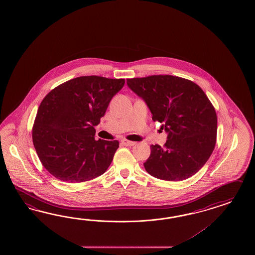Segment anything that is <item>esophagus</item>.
Instances as JSON below:
<instances>
[{
    "mask_svg": "<svg viewBox=\"0 0 255 255\" xmlns=\"http://www.w3.org/2000/svg\"><path fill=\"white\" fill-rule=\"evenodd\" d=\"M123 144L126 146H132V145H135V142L129 141V140H123Z\"/></svg>",
    "mask_w": 255,
    "mask_h": 255,
    "instance_id": "1",
    "label": "esophagus"
}]
</instances>
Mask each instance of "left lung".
Listing matches in <instances>:
<instances>
[{"label": "left lung", "instance_id": "8db88e82", "mask_svg": "<svg viewBox=\"0 0 255 255\" xmlns=\"http://www.w3.org/2000/svg\"><path fill=\"white\" fill-rule=\"evenodd\" d=\"M142 97L152 120L168 132L163 147L150 145L145 171L158 179L182 181L200 171L214 151L217 116L213 104L197 83L172 75L127 79Z\"/></svg>", "mask_w": 255, "mask_h": 255}]
</instances>
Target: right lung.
<instances>
[{
  "label": "right lung",
  "mask_w": 255,
  "mask_h": 255,
  "mask_svg": "<svg viewBox=\"0 0 255 255\" xmlns=\"http://www.w3.org/2000/svg\"><path fill=\"white\" fill-rule=\"evenodd\" d=\"M124 83V79L82 76L56 86L42 99L32 141L41 164L55 178L83 183L107 171L119 141L96 140L94 126Z\"/></svg>",
  "instance_id": "obj_1"
}]
</instances>
